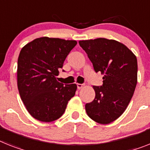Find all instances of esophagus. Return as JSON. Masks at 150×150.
<instances>
[{
    "instance_id": "1",
    "label": "esophagus",
    "mask_w": 150,
    "mask_h": 150,
    "mask_svg": "<svg viewBox=\"0 0 150 150\" xmlns=\"http://www.w3.org/2000/svg\"><path fill=\"white\" fill-rule=\"evenodd\" d=\"M83 86H84V85H82V84H77V88H78V89L82 88Z\"/></svg>"
}]
</instances>
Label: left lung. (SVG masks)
<instances>
[{"label":"left lung","instance_id":"left-lung-1","mask_svg":"<svg viewBox=\"0 0 150 150\" xmlns=\"http://www.w3.org/2000/svg\"><path fill=\"white\" fill-rule=\"evenodd\" d=\"M96 72L104 75L103 85L93 86L94 100L85 104L87 114L100 124L117 120L125 111L137 83V59L125 45L114 40H81Z\"/></svg>","mask_w":150,"mask_h":150}]
</instances>
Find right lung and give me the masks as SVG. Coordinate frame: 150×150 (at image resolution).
Returning a JSON list of instances; mask_svg holds the SVG:
<instances>
[{
	"label": "right lung",
	"mask_w": 150,
	"mask_h": 150,
	"mask_svg": "<svg viewBox=\"0 0 150 150\" xmlns=\"http://www.w3.org/2000/svg\"><path fill=\"white\" fill-rule=\"evenodd\" d=\"M76 44L75 40L44 36L22 48L17 61V87L26 110L36 120L59 119L75 94L77 85H64L56 76Z\"/></svg>",
	"instance_id": "add662e5"
}]
</instances>
